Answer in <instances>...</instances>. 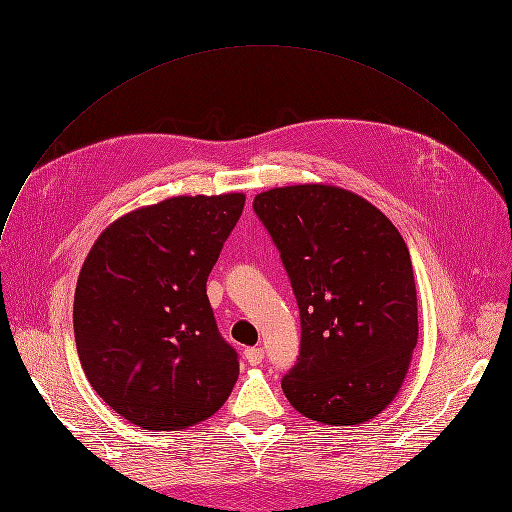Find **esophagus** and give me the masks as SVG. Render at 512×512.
<instances>
[{
	"label": "esophagus",
	"instance_id": "1",
	"mask_svg": "<svg viewBox=\"0 0 512 512\" xmlns=\"http://www.w3.org/2000/svg\"><path fill=\"white\" fill-rule=\"evenodd\" d=\"M263 356H265L263 348H247V350H245V360H247L251 366L261 364V362H263Z\"/></svg>",
	"mask_w": 512,
	"mask_h": 512
}]
</instances>
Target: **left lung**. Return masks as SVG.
I'll use <instances>...</instances> for the list:
<instances>
[{
    "label": "left lung",
    "instance_id": "8db88e82",
    "mask_svg": "<svg viewBox=\"0 0 512 512\" xmlns=\"http://www.w3.org/2000/svg\"><path fill=\"white\" fill-rule=\"evenodd\" d=\"M300 311V356L282 379L296 412L364 424L399 393L418 344L412 259L393 222L335 185L255 195Z\"/></svg>",
    "mask_w": 512,
    "mask_h": 512
}]
</instances>
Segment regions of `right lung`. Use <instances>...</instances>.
Listing matches in <instances>:
<instances>
[{
  "instance_id": "obj_1",
  "label": "right lung",
  "mask_w": 512,
  "mask_h": 512,
  "mask_svg": "<svg viewBox=\"0 0 512 512\" xmlns=\"http://www.w3.org/2000/svg\"><path fill=\"white\" fill-rule=\"evenodd\" d=\"M245 208L243 193L179 195L133 210L92 245L74 333L92 389L146 430L214 416L238 379L206 282Z\"/></svg>"
}]
</instances>
